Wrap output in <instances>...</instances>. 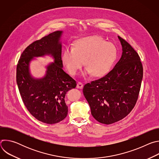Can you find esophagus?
Returning a JSON list of instances; mask_svg holds the SVG:
<instances>
[{
	"mask_svg": "<svg viewBox=\"0 0 159 159\" xmlns=\"http://www.w3.org/2000/svg\"><path fill=\"white\" fill-rule=\"evenodd\" d=\"M77 87L78 89H82L83 87V84L82 82H79L77 83Z\"/></svg>",
	"mask_w": 159,
	"mask_h": 159,
	"instance_id": "34e87169",
	"label": "esophagus"
}]
</instances>
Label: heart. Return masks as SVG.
Listing matches in <instances>:
<instances>
[{
  "instance_id": "heart-1",
  "label": "heart",
  "mask_w": 159,
  "mask_h": 159,
  "mask_svg": "<svg viewBox=\"0 0 159 159\" xmlns=\"http://www.w3.org/2000/svg\"><path fill=\"white\" fill-rule=\"evenodd\" d=\"M117 56L115 46L99 36H90L78 39L73 48H66L61 57L66 70L75 75L84 65L86 74L93 77H102L111 69Z\"/></svg>"
}]
</instances>
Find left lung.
<instances>
[{
  "mask_svg": "<svg viewBox=\"0 0 159 159\" xmlns=\"http://www.w3.org/2000/svg\"><path fill=\"white\" fill-rule=\"evenodd\" d=\"M123 53L120 60L105 76L87 83L83 88L93 116L110 125L126 117L134 107L140 90L143 66L133 48L118 36Z\"/></svg>",
  "mask_w": 159,
  "mask_h": 159,
  "instance_id": "obj_1",
  "label": "left lung"
}]
</instances>
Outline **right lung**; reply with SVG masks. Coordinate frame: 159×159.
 I'll use <instances>...</instances> for the list:
<instances>
[{
  "label": "right lung",
  "instance_id": "right-lung-1",
  "mask_svg": "<svg viewBox=\"0 0 159 159\" xmlns=\"http://www.w3.org/2000/svg\"><path fill=\"white\" fill-rule=\"evenodd\" d=\"M61 33L53 32L30 44L21 54L16 69V82L24 104L36 119L50 125L66 118L65 94L77 85L76 81L62 69ZM44 54H51L54 62L48 66L43 78L35 80L30 75L29 62L33 57Z\"/></svg>",
  "mask_w": 159,
  "mask_h": 159
}]
</instances>
